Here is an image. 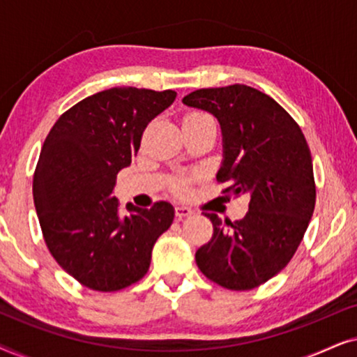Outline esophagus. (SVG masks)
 <instances>
[{"label":"esophagus","mask_w":357,"mask_h":357,"mask_svg":"<svg viewBox=\"0 0 357 357\" xmlns=\"http://www.w3.org/2000/svg\"><path fill=\"white\" fill-rule=\"evenodd\" d=\"M193 211L187 206H177L175 208V216H177V219H183V218H188L192 216Z\"/></svg>","instance_id":"esophagus-1"}]
</instances>
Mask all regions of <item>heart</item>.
Instances as JSON below:
<instances>
[{"mask_svg": "<svg viewBox=\"0 0 357 357\" xmlns=\"http://www.w3.org/2000/svg\"><path fill=\"white\" fill-rule=\"evenodd\" d=\"M204 119H211V116L203 114V112H188V114L185 115V121L204 120ZM193 180H195L193 175H183V177L174 178L172 183H170V190H172L175 195H178V197H183V195L188 193L190 183H192Z\"/></svg>", "mask_w": 357, "mask_h": 357, "instance_id": "obj_1", "label": "heart"}]
</instances>
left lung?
I'll use <instances>...</instances> for the list:
<instances>
[{
  "instance_id": "8db88e82",
  "label": "left lung",
  "mask_w": 357,
  "mask_h": 357,
  "mask_svg": "<svg viewBox=\"0 0 357 357\" xmlns=\"http://www.w3.org/2000/svg\"><path fill=\"white\" fill-rule=\"evenodd\" d=\"M183 104L208 110L221 123L224 162L216 175L222 193L248 195L241 221L213 222V237L195 260L208 280L231 291H250L278 275L299 247L315 208V178L305 136L270 96L232 84L190 92Z\"/></svg>"
}]
</instances>
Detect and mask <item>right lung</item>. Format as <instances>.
Listing matches in <instances>:
<instances>
[{"label": "right lung", "mask_w": 357, "mask_h": 357, "mask_svg": "<svg viewBox=\"0 0 357 357\" xmlns=\"http://www.w3.org/2000/svg\"><path fill=\"white\" fill-rule=\"evenodd\" d=\"M175 91L112 87L86 97L52 126L33 174V204L43 241L58 265L92 291L114 292L149 270L154 242L174 221V208L126 204L119 216L116 174L138 153L154 116Z\"/></svg>", "instance_id": "obj_1"}]
</instances>
